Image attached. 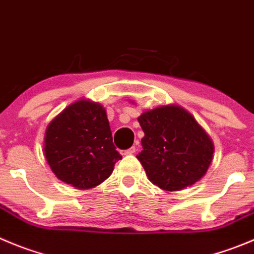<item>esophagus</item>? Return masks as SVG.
Returning a JSON list of instances; mask_svg holds the SVG:
<instances>
[{
	"mask_svg": "<svg viewBox=\"0 0 254 254\" xmlns=\"http://www.w3.org/2000/svg\"><path fill=\"white\" fill-rule=\"evenodd\" d=\"M136 151H137V148L133 146V147H131V148H128V149H125V151H121V154H122V156H128V154L136 153Z\"/></svg>",
	"mask_w": 254,
	"mask_h": 254,
	"instance_id": "obj_1",
	"label": "esophagus"
}]
</instances>
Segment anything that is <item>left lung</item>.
I'll use <instances>...</instances> for the list:
<instances>
[{
  "mask_svg": "<svg viewBox=\"0 0 254 254\" xmlns=\"http://www.w3.org/2000/svg\"><path fill=\"white\" fill-rule=\"evenodd\" d=\"M144 137L137 158L148 180L166 192L190 187L208 171L214 144L195 118L178 105L158 106L138 117Z\"/></svg>",
  "mask_w": 254,
  "mask_h": 254,
  "instance_id": "left-lung-1",
  "label": "left lung"
}]
</instances>
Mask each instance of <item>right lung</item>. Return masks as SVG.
<instances>
[{"label":"right lung","instance_id":"obj_1","mask_svg":"<svg viewBox=\"0 0 254 254\" xmlns=\"http://www.w3.org/2000/svg\"><path fill=\"white\" fill-rule=\"evenodd\" d=\"M43 154L59 180L76 190L105 182L122 158L112 142L106 108L81 98L48 123Z\"/></svg>","mask_w":254,"mask_h":254}]
</instances>
